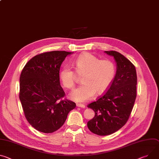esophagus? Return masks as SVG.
I'll return each mask as SVG.
<instances>
[{
  "label": "esophagus",
  "mask_w": 159,
  "mask_h": 159,
  "mask_svg": "<svg viewBox=\"0 0 159 159\" xmlns=\"http://www.w3.org/2000/svg\"><path fill=\"white\" fill-rule=\"evenodd\" d=\"M77 107H80V108H84L85 107V105H84V104H80V103H77Z\"/></svg>",
  "instance_id": "esophagus-1"
}]
</instances>
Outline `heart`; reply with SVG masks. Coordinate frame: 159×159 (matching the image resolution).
<instances>
[{"mask_svg": "<svg viewBox=\"0 0 159 159\" xmlns=\"http://www.w3.org/2000/svg\"><path fill=\"white\" fill-rule=\"evenodd\" d=\"M77 74L83 75L82 85L70 94V97L78 102H84L93 98L96 93L102 94L110 88L115 76L116 66L110 60H100L93 54L85 52L74 60ZM76 74L68 65L63 67L59 72V78L65 88L72 89L76 83Z\"/></svg>", "mask_w": 159, "mask_h": 159, "instance_id": "obj_1", "label": "heart"}]
</instances>
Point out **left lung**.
<instances>
[{
    "instance_id": "left-lung-1",
    "label": "left lung",
    "mask_w": 159,
    "mask_h": 159,
    "mask_svg": "<svg viewBox=\"0 0 159 159\" xmlns=\"http://www.w3.org/2000/svg\"><path fill=\"white\" fill-rule=\"evenodd\" d=\"M113 56L117 71L107 91L88 105L95 115L88 122L90 131L99 136L110 135L128 120L136 98L137 75L134 65L120 52L105 51Z\"/></svg>"
}]
</instances>
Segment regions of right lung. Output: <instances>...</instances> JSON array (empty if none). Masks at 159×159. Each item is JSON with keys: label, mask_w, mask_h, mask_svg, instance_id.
<instances>
[{"label": "right lung", "mask_w": 159, "mask_h": 159, "mask_svg": "<svg viewBox=\"0 0 159 159\" xmlns=\"http://www.w3.org/2000/svg\"><path fill=\"white\" fill-rule=\"evenodd\" d=\"M70 52L41 53L28 61L20 78L19 97L25 116L37 131L51 133L65 123L76 105L61 99L65 93L59 78L60 66Z\"/></svg>", "instance_id": "obj_1"}]
</instances>
